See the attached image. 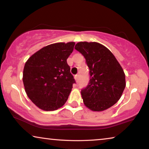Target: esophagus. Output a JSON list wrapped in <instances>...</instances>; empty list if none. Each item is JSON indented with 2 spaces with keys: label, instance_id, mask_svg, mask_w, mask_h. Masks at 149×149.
Wrapping results in <instances>:
<instances>
[{
  "label": "esophagus",
  "instance_id": "34e87169",
  "mask_svg": "<svg viewBox=\"0 0 149 149\" xmlns=\"http://www.w3.org/2000/svg\"><path fill=\"white\" fill-rule=\"evenodd\" d=\"M79 74H77V75H75V80H76L77 82L79 81Z\"/></svg>",
  "mask_w": 149,
  "mask_h": 149
}]
</instances>
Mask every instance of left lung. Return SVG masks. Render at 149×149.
I'll list each match as a JSON object with an SVG mask.
<instances>
[{
    "label": "left lung",
    "mask_w": 149,
    "mask_h": 149,
    "mask_svg": "<svg viewBox=\"0 0 149 149\" xmlns=\"http://www.w3.org/2000/svg\"><path fill=\"white\" fill-rule=\"evenodd\" d=\"M75 49L86 59L90 81L81 94L93 111H102L116 104L126 86L125 74L110 51L96 42H79Z\"/></svg>",
    "instance_id": "1"
}]
</instances>
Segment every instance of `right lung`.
<instances>
[{
  "label": "right lung",
  "mask_w": 149,
  "mask_h": 149,
  "mask_svg": "<svg viewBox=\"0 0 149 149\" xmlns=\"http://www.w3.org/2000/svg\"><path fill=\"white\" fill-rule=\"evenodd\" d=\"M74 45V42H69L44 47L25 63L23 77L25 92L41 109L55 110L68 100L75 84L67 63Z\"/></svg>",
  "instance_id": "obj_1"
}]
</instances>
